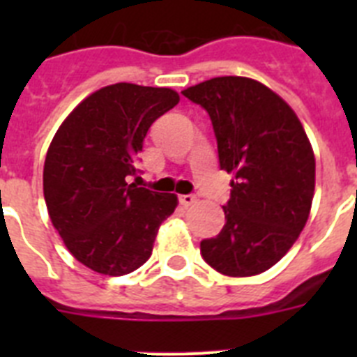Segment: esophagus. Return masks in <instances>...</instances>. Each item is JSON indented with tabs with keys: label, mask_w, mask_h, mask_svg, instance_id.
Listing matches in <instances>:
<instances>
[{
	"label": "esophagus",
	"mask_w": 357,
	"mask_h": 357,
	"mask_svg": "<svg viewBox=\"0 0 357 357\" xmlns=\"http://www.w3.org/2000/svg\"><path fill=\"white\" fill-rule=\"evenodd\" d=\"M178 202H181L184 207H189L197 202V197H195V195H181V197H178Z\"/></svg>",
	"instance_id": "1"
}]
</instances>
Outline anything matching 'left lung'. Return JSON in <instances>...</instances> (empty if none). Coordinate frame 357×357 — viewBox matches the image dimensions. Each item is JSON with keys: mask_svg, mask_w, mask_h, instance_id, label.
<instances>
[{"mask_svg": "<svg viewBox=\"0 0 357 357\" xmlns=\"http://www.w3.org/2000/svg\"><path fill=\"white\" fill-rule=\"evenodd\" d=\"M206 109L220 168L234 175L223 206L225 225L202 239V257L216 272H266L293 247L314 195V155L291 107L266 85L218 77L182 91Z\"/></svg>", "mask_w": 357, "mask_h": 357, "instance_id": "obj_1", "label": "left lung"}]
</instances>
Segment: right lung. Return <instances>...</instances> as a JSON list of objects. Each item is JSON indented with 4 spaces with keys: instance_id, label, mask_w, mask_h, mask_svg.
Wrapping results in <instances>:
<instances>
[{
    "instance_id": "1",
    "label": "right lung",
    "mask_w": 357,
    "mask_h": 357,
    "mask_svg": "<svg viewBox=\"0 0 357 357\" xmlns=\"http://www.w3.org/2000/svg\"><path fill=\"white\" fill-rule=\"evenodd\" d=\"M168 87L107 85L56 130L44 162V200L68 250L103 275H125L151 255L176 197L128 184L148 128L178 103Z\"/></svg>"
}]
</instances>
